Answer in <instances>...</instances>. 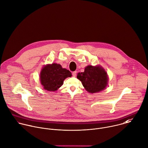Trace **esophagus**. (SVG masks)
Segmentation results:
<instances>
[{
  "instance_id": "1",
  "label": "esophagus",
  "mask_w": 148,
  "mask_h": 148,
  "mask_svg": "<svg viewBox=\"0 0 148 148\" xmlns=\"http://www.w3.org/2000/svg\"><path fill=\"white\" fill-rule=\"evenodd\" d=\"M72 76L73 77H75L76 76V71H74L72 72Z\"/></svg>"
}]
</instances>
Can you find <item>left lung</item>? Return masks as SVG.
I'll use <instances>...</instances> for the list:
<instances>
[{"mask_svg": "<svg viewBox=\"0 0 148 148\" xmlns=\"http://www.w3.org/2000/svg\"><path fill=\"white\" fill-rule=\"evenodd\" d=\"M77 78L82 82L86 90L91 93L99 92L107 86V73L100 66L88 65L85 68L84 72L77 74Z\"/></svg>", "mask_w": 148, "mask_h": 148, "instance_id": "left-lung-1", "label": "left lung"}]
</instances>
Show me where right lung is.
<instances>
[{
	"label": "right lung",
	"instance_id": "add662e5",
	"mask_svg": "<svg viewBox=\"0 0 148 148\" xmlns=\"http://www.w3.org/2000/svg\"><path fill=\"white\" fill-rule=\"evenodd\" d=\"M72 73L61 65L52 64L45 66L40 73V82L43 88L50 91H54L63 84L64 80L68 77H71Z\"/></svg>",
	"mask_w": 148,
	"mask_h": 148
}]
</instances>
